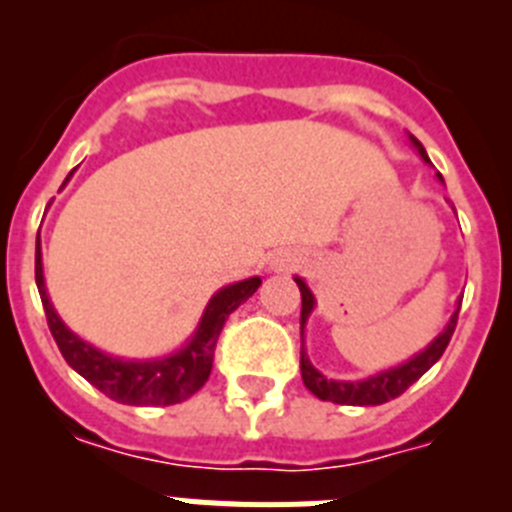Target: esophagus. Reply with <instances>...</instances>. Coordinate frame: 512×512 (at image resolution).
<instances>
[{
    "label": "esophagus",
    "instance_id": "1",
    "mask_svg": "<svg viewBox=\"0 0 512 512\" xmlns=\"http://www.w3.org/2000/svg\"><path fill=\"white\" fill-rule=\"evenodd\" d=\"M295 266V259L289 256V253H277L274 261H271V269L274 271H284V269H292Z\"/></svg>",
    "mask_w": 512,
    "mask_h": 512
}]
</instances>
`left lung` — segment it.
I'll return each mask as SVG.
<instances>
[{
  "label": "left lung",
  "mask_w": 512,
  "mask_h": 512,
  "mask_svg": "<svg viewBox=\"0 0 512 512\" xmlns=\"http://www.w3.org/2000/svg\"><path fill=\"white\" fill-rule=\"evenodd\" d=\"M410 143L418 148L420 158H423L425 164H431V158L425 153V148L420 146V140L410 135ZM438 179L443 182V176L438 174ZM297 287H300V295H302V312H300V336H302V348H300V369H302V382H305L307 390L312 392L315 397L320 400H328V402H336V405H382V402H390L395 397H400L402 392L408 390L410 384L418 382L433 364L443 356L446 346H449L451 336H454V328H456V318H459V307L461 302L456 305L454 315L449 318L446 328L433 338L423 351H418L415 356H410L408 361H402V364L390 366V369H384V372L372 374V377L366 379H328L323 372H318L312 361L307 359V351H305V325L307 318L312 315L315 310V295L310 292V287L305 284V279L295 277Z\"/></svg>",
  "instance_id": "1"
}]
</instances>
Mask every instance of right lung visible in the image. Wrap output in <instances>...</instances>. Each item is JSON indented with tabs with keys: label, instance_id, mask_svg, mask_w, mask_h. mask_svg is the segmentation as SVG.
<instances>
[{
	"label": "right lung",
	"instance_id": "obj_1",
	"mask_svg": "<svg viewBox=\"0 0 512 512\" xmlns=\"http://www.w3.org/2000/svg\"><path fill=\"white\" fill-rule=\"evenodd\" d=\"M35 284H38L40 300H43L48 328L61 348L63 359L74 372H79L99 392L122 405H176V402L192 397L207 382L212 372L217 336H220L225 320L235 307L243 305L259 289L261 277L243 279V282L217 289L207 302L192 338L179 351L158 356V359H120V356L104 354L63 323L48 297V289H45L40 235L35 241Z\"/></svg>",
	"mask_w": 512,
	"mask_h": 512
}]
</instances>
